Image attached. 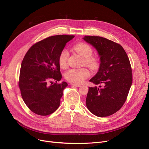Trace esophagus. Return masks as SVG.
<instances>
[{
	"instance_id": "obj_1",
	"label": "esophagus",
	"mask_w": 149,
	"mask_h": 149,
	"mask_svg": "<svg viewBox=\"0 0 149 149\" xmlns=\"http://www.w3.org/2000/svg\"><path fill=\"white\" fill-rule=\"evenodd\" d=\"M71 86H75V87H79L81 86L80 84H71Z\"/></svg>"
}]
</instances>
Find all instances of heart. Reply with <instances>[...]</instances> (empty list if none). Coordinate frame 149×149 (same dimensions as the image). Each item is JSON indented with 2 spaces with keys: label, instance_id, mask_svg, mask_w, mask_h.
<instances>
[{
  "label": "heart",
  "instance_id": "1",
  "mask_svg": "<svg viewBox=\"0 0 149 149\" xmlns=\"http://www.w3.org/2000/svg\"><path fill=\"white\" fill-rule=\"evenodd\" d=\"M73 49L83 58L82 63L91 68L97 70L99 67V59L95 56H92L93 49L88 44L80 43L73 46ZM68 54L66 50H63L58 56V65L61 68L67 67ZM90 76V71L86 68H70L65 73V78L68 81L75 84H80Z\"/></svg>",
  "mask_w": 149,
  "mask_h": 149
}]
</instances>
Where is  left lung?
Returning a JSON list of instances; mask_svg holds the SVG:
<instances>
[{
    "label": "left lung",
    "mask_w": 149,
    "mask_h": 149,
    "mask_svg": "<svg viewBox=\"0 0 149 149\" xmlns=\"http://www.w3.org/2000/svg\"><path fill=\"white\" fill-rule=\"evenodd\" d=\"M83 39L96 49L100 57L98 72L89 81L103 85L88 87L87 108L98 117L111 116L122 108L132 84L128 57L121 45L107 38L85 36Z\"/></svg>",
    "instance_id": "left-lung-1"
}]
</instances>
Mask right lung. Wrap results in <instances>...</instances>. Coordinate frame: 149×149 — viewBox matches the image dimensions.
Segmentation results:
<instances>
[{"label": "right lung", "mask_w": 149, "mask_h": 149, "mask_svg": "<svg viewBox=\"0 0 149 149\" xmlns=\"http://www.w3.org/2000/svg\"><path fill=\"white\" fill-rule=\"evenodd\" d=\"M74 35H55L34 44L24 57L19 74V87L22 98L30 110L40 116H47L60 106L66 82L62 79L58 56ZM51 79L54 85L48 84Z\"/></svg>", "instance_id": "add662e5"}]
</instances>
